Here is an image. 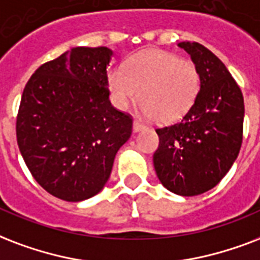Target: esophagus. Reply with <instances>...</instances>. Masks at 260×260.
I'll return each instance as SVG.
<instances>
[{
	"label": "esophagus",
	"mask_w": 260,
	"mask_h": 260,
	"mask_svg": "<svg viewBox=\"0 0 260 260\" xmlns=\"http://www.w3.org/2000/svg\"><path fill=\"white\" fill-rule=\"evenodd\" d=\"M144 128H145V126L141 123L140 120H134V122H133V132L134 133L141 132V130H144Z\"/></svg>",
	"instance_id": "esophagus-1"
}]
</instances>
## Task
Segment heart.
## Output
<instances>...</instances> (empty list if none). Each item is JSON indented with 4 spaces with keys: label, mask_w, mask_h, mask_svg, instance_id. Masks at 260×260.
<instances>
[{
    "label": "heart",
    "mask_w": 260,
    "mask_h": 260,
    "mask_svg": "<svg viewBox=\"0 0 260 260\" xmlns=\"http://www.w3.org/2000/svg\"><path fill=\"white\" fill-rule=\"evenodd\" d=\"M108 89L116 107L127 108L141 99L140 111L160 123L186 115L201 89V73L194 62L162 50H144L126 65L108 73Z\"/></svg>",
    "instance_id": "obj_1"
}]
</instances>
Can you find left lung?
I'll return each mask as SVG.
<instances>
[{
    "label": "left lung",
    "mask_w": 260,
    "mask_h": 260,
    "mask_svg": "<svg viewBox=\"0 0 260 260\" xmlns=\"http://www.w3.org/2000/svg\"><path fill=\"white\" fill-rule=\"evenodd\" d=\"M201 73L194 106L178 123L156 130L153 154L158 180L171 192L194 197L212 190L228 174L243 141L244 99L226 66L197 42H180Z\"/></svg>",
    "instance_id": "8db88e82"
}]
</instances>
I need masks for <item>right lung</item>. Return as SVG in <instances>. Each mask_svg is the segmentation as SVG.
Returning <instances> with one entry per match:
<instances>
[{"mask_svg":"<svg viewBox=\"0 0 260 260\" xmlns=\"http://www.w3.org/2000/svg\"><path fill=\"white\" fill-rule=\"evenodd\" d=\"M107 47H73L46 62L24 88L16 136L34 179L80 202L103 190L133 119L111 106Z\"/></svg>","mask_w":260,"mask_h":260,"instance_id":"obj_1","label":"right lung"}]
</instances>
